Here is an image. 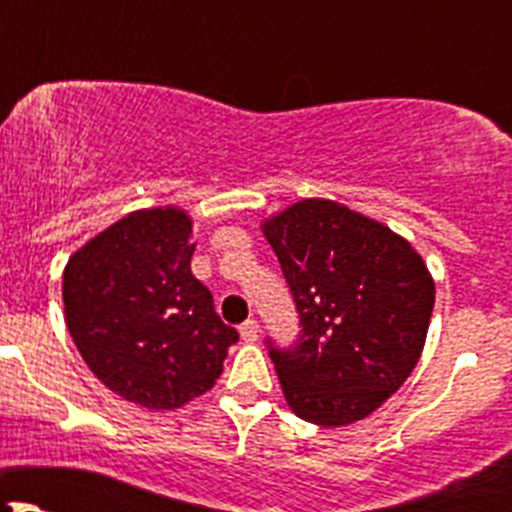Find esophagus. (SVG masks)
<instances>
[{
	"mask_svg": "<svg viewBox=\"0 0 512 512\" xmlns=\"http://www.w3.org/2000/svg\"><path fill=\"white\" fill-rule=\"evenodd\" d=\"M240 337L245 342H257L260 339V324H257V319H247V322L240 324Z\"/></svg>",
	"mask_w": 512,
	"mask_h": 512,
	"instance_id": "34e87169",
	"label": "esophagus"
}]
</instances>
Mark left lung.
Here are the masks:
<instances>
[{"mask_svg": "<svg viewBox=\"0 0 512 512\" xmlns=\"http://www.w3.org/2000/svg\"><path fill=\"white\" fill-rule=\"evenodd\" d=\"M299 314V339H267L289 409L347 426L409 379L426 342L436 287L421 255L386 225L334 200H299L265 220Z\"/></svg>", "mask_w": 512, "mask_h": 512, "instance_id": "left-lung-1", "label": "left lung"}]
</instances>
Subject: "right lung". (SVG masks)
Listing matches in <instances>:
<instances>
[{
  "label": "right lung",
  "mask_w": 512,
  "mask_h": 512,
  "mask_svg": "<svg viewBox=\"0 0 512 512\" xmlns=\"http://www.w3.org/2000/svg\"><path fill=\"white\" fill-rule=\"evenodd\" d=\"M185 210H136L74 252L64 270L71 339L103 386L146 409L213 389L237 329L190 272Z\"/></svg>",
  "instance_id": "1"
}]
</instances>
